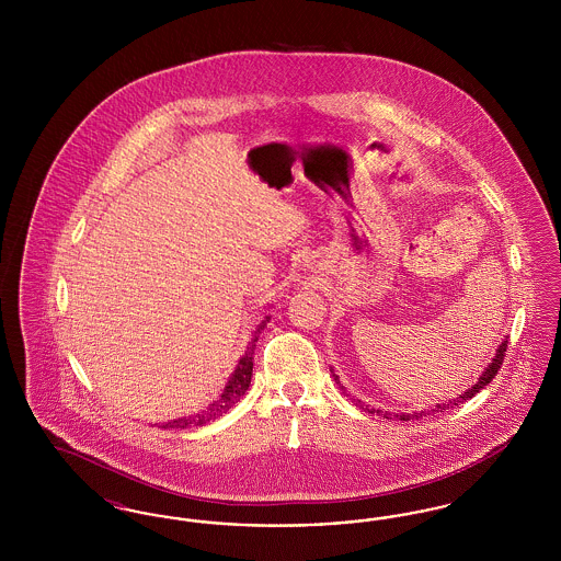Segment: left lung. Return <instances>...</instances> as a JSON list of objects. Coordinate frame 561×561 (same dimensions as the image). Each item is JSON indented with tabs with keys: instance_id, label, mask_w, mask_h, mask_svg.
Masks as SVG:
<instances>
[{
	"instance_id": "left-lung-1",
	"label": "left lung",
	"mask_w": 561,
	"mask_h": 561,
	"mask_svg": "<svg viewBox=\"0 0 561 561\" xmlns=\"http://www.w3.org/2000/svg\"><path fill=\"white\" fill-rule=\"evenodd\" d=\"M505 353H507V341H503V345H499L496 348V355H494V359H492V364L485 368V373L481 374L480 380L471 387V389H467L462 396H458V398H454V400H448L446 403H437L435 408H431V410H425V412H412V414H405V412H401V414H393V412H382V410H376V408H364V403L359 400L357 403L364 408V410H368V414H378V416H382V419H398V421H419V419H423V416H427V414H435V412H444V410H450L454 405H460L462 401L471 400V398H476L478 393H480L481 389L488 385V382H492V378L499 374L501 370V366H503V359H505ZM334 376V380H336V385L341 387V391L347 396V389L341 385V380H339V376L336 374H332Z\"/></svg>"
}]
</instances>
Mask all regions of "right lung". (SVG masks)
Here are the masks:
<instances>
[{
  "mask_svg": "<svg viewBox=\"0 0 561 561\" xmlns=\"http://www.w3.org/2000/svg\"><path fill=\"white\" fill-rule=\"evenodd\" d=\"M268 316H265V320L261 321L252 334V341L248 343V348L243 353V357L236 368V373L231 374V380L227 382L225 391L220 393L218 400H214L202 414H195V416H185V419H179V421H172V423H165L161 428H188L197 427V425H206L214 419L227 414V410L231 405H236L241 400V396L248 391L250 387V380H252V366H254V348H256V341H259V334L265 330L267 325Z\"/></svg>",
  "mask_w": 561,
  "mask_h": 561,
  "instance_id": "right-lung-1",
  "label": "right lung"
}]
</instances>
